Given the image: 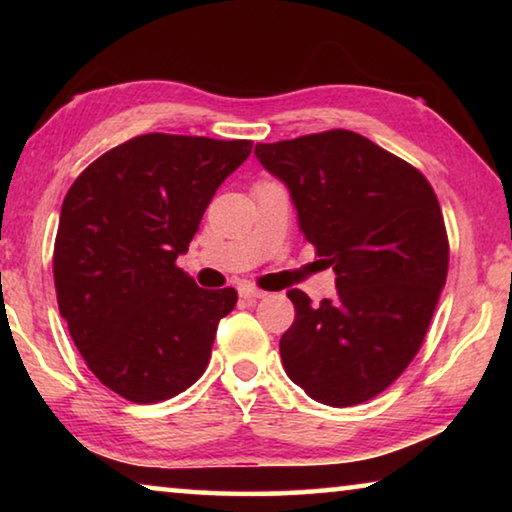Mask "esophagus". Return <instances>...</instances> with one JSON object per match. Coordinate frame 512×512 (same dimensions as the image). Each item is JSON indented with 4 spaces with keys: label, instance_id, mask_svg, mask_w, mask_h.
I'll list each match as a JSON object with an SVG mask.
<instances>
[{
    "label": "esophagus",
    "instance_id": "1",
    "mask_svg": "<svg viewBox=\"0 0 512 512\" xmlns=\"http://www.w3.org/2000/svg\"><path fill=\"white\" fill-rule=\"evenodd\" d=\"M239 296L244 298V300H248V302H257L259 298H264L266 293L255 289V287H241V289H239Z\"/></svg>",
    "mask_w": 512,
    "mask_h": 512
}]
</instances>
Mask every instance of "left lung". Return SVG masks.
<instances>
[{
	"mask_svg": "<svg viewBox=\"0 0 512 512\" xmlns=\"http://www.w3.org/2000/svg\"><path fill=\"white\" fill-rule=\"evenodd\" d=\"M289 187L300 230L336 273L314 305L291 289L296 320L280 354L291 381L336 409L379 395L418 354L447 280L449 244L429 180L352 131L257 144Z\"/></svg>",
	"mask_w": 512,
	"mask_h": 512,
	"instance_id": "8db88e82",
	"label": "left lung"
}]
</instances>
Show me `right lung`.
<instances>
[{"instance_id":"obj_1","label":"right lung","mask_w":512,"mask_h":512,"mask_svg":"<svg viewBox=\"0 0 512 512\" xmlns=\"http://www.w3.org/2000/svg\"><path fill=\"white\" fill-rule=\"evenodd\" d=\"M250 151V140L149 133L69 187L54 244L58 309L88 368L126 400H169L210 361L237 291L201 289L176 259Z\"/></svg>"}]
</instances>
